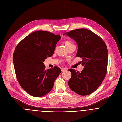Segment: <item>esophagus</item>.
<instances>
[{"label":"esophagus","mask_w":122,"mask_h":122,"mask_svg":"<svg viewBox=\"0 0 122 122\" xmlns=\"http://www.w3.org/2000/svg\"><path fill=\"white\" fill-rule=\"evenodd\" d=\"M67 70H68L67 69H65V68H62V69H61V71H63V72L67 71Z\"/></svg>","instance_id":"34e87169"}]
</instances>
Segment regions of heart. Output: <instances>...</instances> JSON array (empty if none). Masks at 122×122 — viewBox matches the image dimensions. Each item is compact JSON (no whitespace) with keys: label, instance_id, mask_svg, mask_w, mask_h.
I'll return each instance as SVG.
<instances>
[{"label":"heart","instance_id":"1","mask_svg":"<svg viewBox=\"0 0 122 122\" xmlns=\"http://www.w3.org/2000/svg\"><path fill=\"white\" fill-rule=\"evenodd\" d=\"M64 44H65V45L66 47H68V46H70L73 45L72 43H71V42L69 41H65V42H64Z\"/></svg>","mask_w":122,"mask_h":122}]
</instances>
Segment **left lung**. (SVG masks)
I'll list each match as a JSON object with an SVG mask.
<instances>
[{
    "label": "left lung",
    "mask_w": 122,
    "mask_h": 122,
    "mask_svg": "<svg viewBox=\"0 0 122 122\" xmlns=\"http://www.w3.org/2000/svg\"><path fill=\"white\" fill-rule=\"evenodd\" d=\"M64 35L75 40L78 46L76 57L82 58L80 63L84 68L81 72L69 70L71 73L69 87L78 95H90L99 88L107 74V46L101 38L87 29L73 30Z\"/></svg>",
    "instance_id": "obj_1"
}]
</instances>
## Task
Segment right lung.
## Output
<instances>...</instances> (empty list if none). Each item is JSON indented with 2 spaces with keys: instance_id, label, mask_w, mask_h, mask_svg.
<instances>
[{
  "instance_id": "1",
  "label": "right lung",
  "mask_w": 122,
  "mask_h": 122,
  "mask_svg": "<svg viewBox=\"0 0 122 122\" xmlns=\"http://www.w3.org/2000/svg\"><path fill=\"white\" fill-rule=\"evenodd\" d=\"M61 36L37 31L24 38L16 46L13 60L18 82L29 95L40 97L49 93L61 72L58 67L45 69L44 62L53 54Z\"/></svg>"
}]
</instances>
